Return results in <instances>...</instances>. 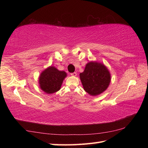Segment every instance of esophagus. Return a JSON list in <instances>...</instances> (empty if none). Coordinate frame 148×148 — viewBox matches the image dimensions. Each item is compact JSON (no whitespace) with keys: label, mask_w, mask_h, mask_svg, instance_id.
I'll return each mask as SVG.
<instances>
[{"label":"esophagus","mask_w":148,"mask_h":148,"mask_svg":"<svg viewBox=\"0 0 148 148\" xmlns=\"http://www.w3.org/2000/svg\"><path fill=\"white\" fill-rule=\"evenodd\" d=\"M71 76L76 77V76H77V73H76V72H73V73H72V74H71Z\"/></svg>","instance_id":"esophagus-1"}]
</instances>
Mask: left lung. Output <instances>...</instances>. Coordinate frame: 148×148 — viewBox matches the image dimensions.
<instances>
[{
	"label": "left lung",
	"instance_id": "1",
	"mask_svg": "<svg viewBox=\"0 0 148 148\" xmlns=\"http://www.w3.org/2000/svg\"><path fill=\"white\" fill-rule=\"evenodd\" d=\"M79 77L84 91L92 96L99 95L105 92L111 80L108 69L104 64L97 61L86 64Z\"/></svg>",
	"mask_w": 148,
	"mask_h": 148
}]
</instances>
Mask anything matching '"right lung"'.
Wrapping results in <instances>:
<instances>
[{
  "instance_id": "1",
  "label": "right lung",
  "mask_w": 148,
  "mask_h": 148,
  "mask_svg": "<svg viewBox=\"0 0 148 148\" xmlns=\"http://www.w3.org/2000/svg\"><path fill=\"white\" fill-rule=\"evenodd\" d=\"M67 76L65 71H59L54 66H49L40 73L39 77L40 88L47 94L58 92Z\"/></svg>"
}]
</instances>
